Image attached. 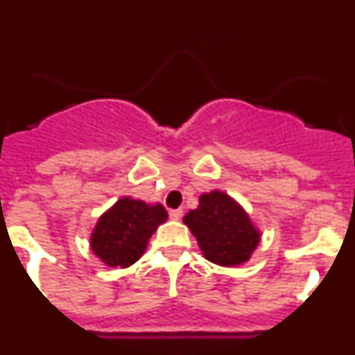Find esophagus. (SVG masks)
Segmentation results:
<instances>
[{"label": "esophagus", "mask_w": 355, "mask_h": 355, "mask_svg": "<svg viewBox=\"0 0 355 355\" xmlns=\"http://www.w3.org/2000/svg\"><path fill=\"white\" fill-rule=\"evenodd\" d=\"M181 215H183V209H171L168 211V216H171L172 220H180Z\"/></svg>", "instance_id": "esophagus-1"}]
</instances>
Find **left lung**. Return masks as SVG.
Here are the masks:
<instances>
[{
    "label": "left lung",
    "mask_w": 355,
    "mask_h": 355,
    "mask_svg": "<svg viewBox=\"0 0 355 355\" xmlns=\"http://www.w3.org/2000/svg\"><path fill=\"white\" fill-rule=\"evenodd\" d=\"M197 238L205 258L220 266H238L250 258L259 243V231L249 215L227 193H202L199 208L183 218Z\"/></svg>",
    "instance_id": "1"
}]
</instances>
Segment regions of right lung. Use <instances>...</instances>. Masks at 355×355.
<instances>
[{"mask_svg":"<svg viewBox=\"0 0 355 355\" xmlns=\"http://www.w3.org/2000/svg\"><path fill=\"white\" fill-rule=\"evenodd\" d=\"M167 216L162 205L150 206L130 197L117 200L94 229L90 238L94 254L108 266L133 265L142 258L147 241Z\"/></svg>","mask_w":355,"mask_h":355,"instance_id":"right-lung-1","label":"right lung"}]
</instances>
